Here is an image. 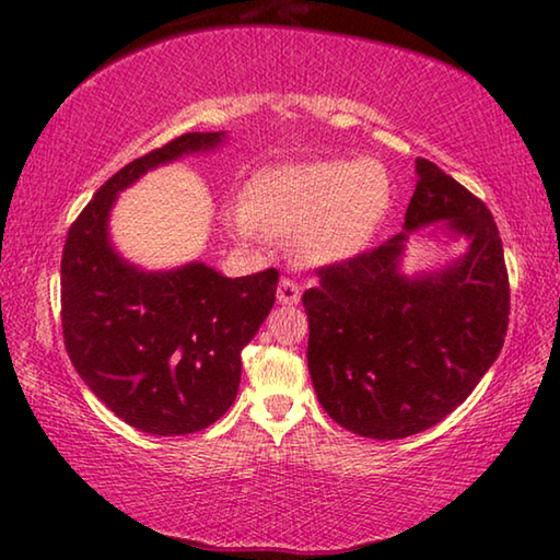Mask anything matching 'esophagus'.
I'll list each match as a JSON object with an SVG mask.
<instances>
[{
	"mask_svg": "<svg viewBox=\"0 0 560 560\" xmlns=\"http://www.w3.org/2000/svg\"><path fill=\"white\" fill-rule=\"evenodd\" d=\"M277 299H279V303H283V306H293V303H299V299H301L299 283L291 279H281L279 289H277Z\"/></svg>",
	"mask_w": 560,
	"mask_h": 560,
	"instance_id": "1",
	"label": "esophagus"
}]
</instances>
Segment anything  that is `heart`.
<instances>
[{"label": "heart", "instance_id": "heart-1", "mask_svg": "<svg viewBox=\"0 0 560 560\" xmlns=\"http://www.w3.org/2000/svg\"><path fill=\"white\" fill-rule=\"evenodd\" d=\"M390 202V177L373 160H303L259 170L244 202L224 210V226L252 246L293 236L303 261L330 267L365 249Z\"/></svg>", "mask_w": 560, "mask_h": 560}]
</instances>
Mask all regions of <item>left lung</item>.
Masks as SVG:
<instances>
[{
    "instance_id": "8db88e82",
    "label": "left lung",
    "mask_w": 560,
    "mask_h": 560,
    "mask_svg": "<svg viewBox=\"0 0 560 560\" xmlns=\"http://www.w3.org/2000/svg\"><path fill=\"white\" fill-rule=\"evenodd\" d=\"M415 175L402 232L320 269L318 287L303 293L318 402L340 428L371 440H402L444 420L494 365L509 326L494 217L430 160L417 158ZM412 235L468 249L405 272Z\"/></svg>"
}]
</instances>
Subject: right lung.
Wrapping results in <instances>:
<instances>
[{"mask_svg": "<svg viewBox=\"0 0 560 560\" xmlns=\"http://www.w3.org/2000/svg\"><path fill=\"white\" fill-rule=\"evenodd\" d=\"M226 132H187L120 167L71 224L61 257L63 340L75 373L122 422L158 438L192 434L230 410L242 350L277 299V269L230 279L205 261L148 271L110 240L118 195Z\"/></svg>", "mask_w": 560, "mask_h": 560, "instance_id": "obj_1", "label": "right lung"}]
</instances>
